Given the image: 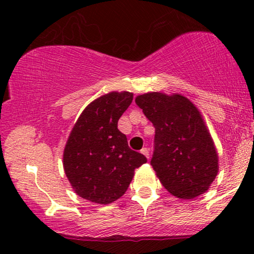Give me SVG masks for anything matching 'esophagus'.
<instances>
[{
    "instance_id": "34e87169",
    "label": "esophagus",
    "mask_w": 254,
    "mask_h": 254,
    "mask_svg": "<svg viewBox=\"0 0 254 254\" xmlns=\"http://www.w3.org/2000/svg\"><path fill=\"white\" fill-rule=\"evenodd\" d=\"M141 154H143V155L145 156V157H147V158L149 159V156H150V155H149V149L143 148V149H142V150H141Z\"/></svg>"
}]
</instances>
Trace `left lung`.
I'll use <instances>...</instances> for the list:
<instances>
[{"label":"left lung","mask_w":254,"mask_h":254,"mask_svg":"<svg viewBox=\"0 0 254 254\" xmlns=\"http://www.w3.org/2000/svg\"><path fill=\"white\" fill-rule=\"evenodd\" d=\"M155 127L150 164L166 190L193 199L209 189L218 172V156L199 110L179 93L148 92L135 98Z\"/></svg>","instance_id":"1"}]
</instances>
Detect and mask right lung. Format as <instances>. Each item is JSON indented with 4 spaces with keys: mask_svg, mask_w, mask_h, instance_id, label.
<instances>
[{
    "mask_svg": "<svg viewBox=\"0 0 254 254\" xmlns=\"http://www.w3.org/2000/svg\"><path fill=\"white\" fill-rule=\"evenodd\" d=\"M133 100L128 91L106 93L85 107L72 127L64 151V169L75 193L99 204L123 196L134 170L147 163L128 147L118 120Z\"/></svg>",
    "mask_w": 254,
    "mask_h": 254,
    "instance_id": "add662e5",
    "label": "right lung"
}]
</instances>
